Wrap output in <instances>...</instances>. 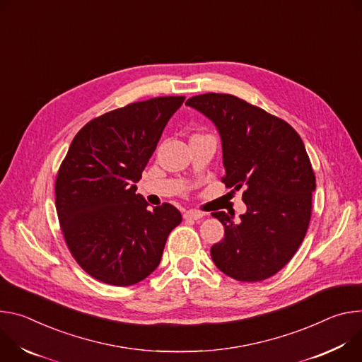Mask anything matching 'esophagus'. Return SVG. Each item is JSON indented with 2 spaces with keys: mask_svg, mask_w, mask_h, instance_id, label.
<instances>
[{
  "mask_svg": "<svg viewBox=\"0 0 362 362\" xmlns=\"http://www.w3.org/2000/svg\"><path fill=\"white\" fill-rule=\"evenodd\" d=\"M203 217H204V213L197 211V210H188L184 213V218H187V220H199Z\"/></svg>",
  "mask_w": 362,
  "mask_h": 362,
  "instance_id": "1",
  "label": "esophagus"
}]
</instances>
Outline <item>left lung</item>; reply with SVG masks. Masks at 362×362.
<instances>
[{"mask_svg": "<svg viewBox=\"0 0 362 362\" xmlns=\"http://www.w3.org/2000/svg\"><path fill=\"white\" fill-rule=\"evenodd\" d=\"M185 105L220 134L226 187L245 189L240 223L211 213L224 226L213 262L240 282H260L293 257L309 226L316 181L303 141L285 120L233 95H198Z\"/></svg>", "mask_w": 362, "mask_h": 362, "instance_id": "8db88e82", "label": "left lung"}]
</instances>
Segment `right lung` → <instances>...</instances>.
I'll return each mask as SVG.
<instances>
[{"mask_svg": "<svg viewBox=\"0 0 362 362\" xmlns=\"http://www.w3.org/2000/svg\"><path fill=\"white\" fill-rule=\"evenodd\" d=\"M184 96L153 98L107 112L77 132L56 180V209L67 247L92 277L131 286L159 264L181 213L148 209L136 194L156 145Z\"/></svg>", "mask_w": 362, "mask_h": 362, "instance_id": "right-lung-1", "label": "right lung"}]
</instances>
